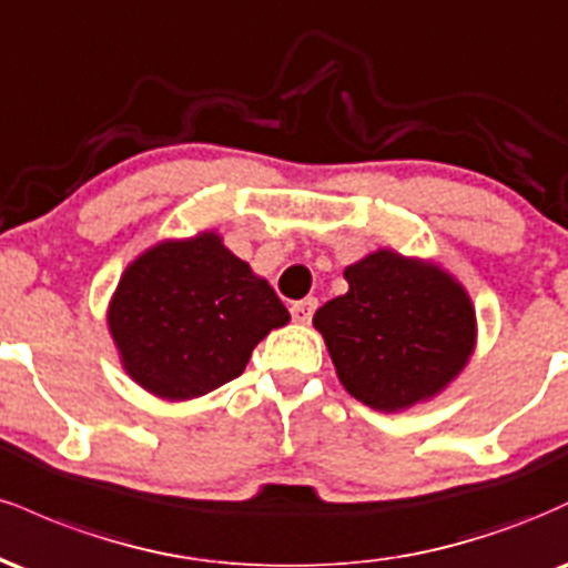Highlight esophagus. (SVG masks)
I'll return each mask as SVG.
<instances>
[{
    "label": "esophagus",
    "mask_w": 568,
    "mask_h": 568,
    "mask_svg": "<svg viewBox=\"0 0 568 568\" xmlns=\"http://www.w3.org/2000/svg\"><path fill=\"white\" fill-rule=\"evenodd\" d=\"M315 310H317V298H302V302L291 306V315L296 323H310L312 315H315Z\"/></svg>",
    "instance_id": "34e87169"
}]
</instances>
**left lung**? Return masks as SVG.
Wrapping results in <instances>:
<instances>
[{
    "label": "left lung",
    "instance_id": "1",
    "mask_svg": "<svg viewBox=\"0 0 568 568\" xmlns=\"http://www.w3.org/2000/svg\"><path fill=\"white\" fill-rule=\"evenodd\" d=\"M344 280L349 291L312 317L344 389L384 414L446 393L478 344L465 285L433 258L393 247L349 264Z\"/></svg>",
    "mask_w": 568,
    "mask_h": 568
}]
</instances>
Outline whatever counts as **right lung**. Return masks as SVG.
Masks as SVG:
<instances>
[{
    "mask_svg": "<svg viewBox=\"0 0 568 568\" xmlns=\"http://www.w3.org/2000/svg\"><path fill=\"white\" fill-rule=\"evenodd\" d=\"M291 315L216 230L149 245L125 266L106 323L120 366L162 400H194L243 374Z\"/></svg>",
    "mask_w": 568,
    "mask_h": 568,
    "instance_id": "1",
    "label": "right lung"
}]
</instances>
